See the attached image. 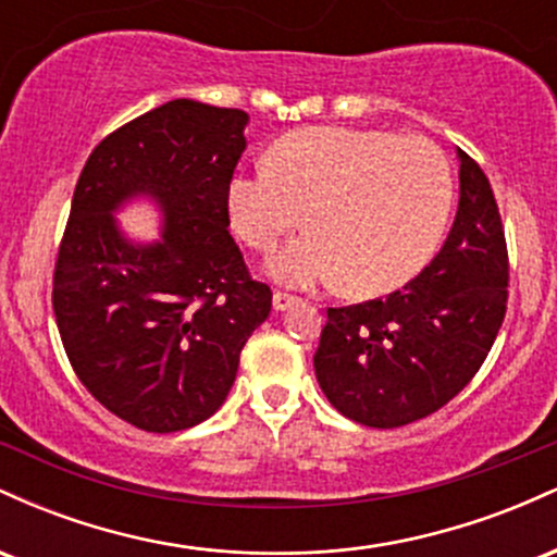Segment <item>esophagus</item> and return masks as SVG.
<instances>
[{
	"mask_svg": "<svg viewBox=\"0 0 557 557\" xmlns=\"http://www.w3.org/2000/svg\"><path fill=\"white\" fill-rule=\"evenodd\" d=\"M298 304V298L296 296H290V293H274L272 296V306H274V311H287L290 309V306H296Z\"/></svg>",
	"mask_w": 557,
	"mask_h": 557,
	"instance_id": "esophagus-1",
	"label": "esophagus"
}]
</instances>
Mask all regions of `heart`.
Segmentation results:
<instances>
[{"label":"heart","instance_id":"heart-1","mask_svg":"<svg viewBox=\"0 0 557 557\" xmlns=\"http://www.w3.org/2000/svg\"><path fill=\"white\" fill-rule=\"evenodd\" d=\"M272 162L227 183L230 225L267 261L277 283H341L350 296L398 290L424 270L453 209V170L421 136L372 127H304L274 144Z\"/></svg>","mask_w":557,"mask_h":557}]
</instances>
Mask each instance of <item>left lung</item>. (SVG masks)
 I'll return each instance as SVG.
<instances>
[{"label": "left lung", "mask_w": 557, "mask_h": 557, "mask_svg": "<svg viewBox=\"0 0 557 557\" xmlns=\"http://www.w3.org/2000/svg\"><path fill=\"white\" fill-rule=\"evenodd\" d=\"M461 198L440 253L403 290L327 309L314 372L343 417L374 430L430 417L487 359L508 304V251L482 168L456 149Z\"/></svg>", "instance_id": "1"}]
</instances>
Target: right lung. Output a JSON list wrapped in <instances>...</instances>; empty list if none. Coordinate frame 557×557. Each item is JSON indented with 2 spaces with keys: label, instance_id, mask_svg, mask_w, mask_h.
<instances>
[{
  "label": "right lung",
  "instance_id": "1",
  "mask_svg": "<svg viewBox=\"0 0 557 557\" xmlns=\"http://www.w3.org/2000/svg\"><path fill=\"white\" fill-rule=\"evenodd\" d=\"M246 125L243 110L168 101L101 140L75 185L54 267L57 327L88 393L138 430L212 417L270 317L272 290L227 233ZM136 197L163 214L151 244L127 239L113 216Z\"/></svg>",
  "mask_w": 557,
  "mask_h": 557
}]
</instances>
